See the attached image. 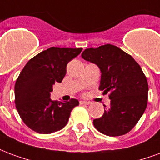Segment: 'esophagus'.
<instances>
[{"label":"esophagus","instance_id":"34e87169","mask_svg":"<svg viewBox=\"0 0 160 160\" xmlns=\"http://www.w3.org/2000/svg\"><path fill=\"white\" fill-rule=\"evenodd\" d=\"M80 103L81 105H90V104H91V102H85V101H81V102H80Z\"/></svg>","mask_w":160,"mask_h":160}]
</instances>
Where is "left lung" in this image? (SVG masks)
Returning a JSON list of instances; mask_svg holds the SVG:
<instances>
[{
    "mask_svg": "<svg viewBox=\"0 0 160 160\" xmlns=\"http://www.w3.org/2000/svg\"><path fill=\"white\" fill-rule=\"evenodd\" d=\"M81 56L99 67L100 91L110 93V106L104 107L102 118L94 119V126L111 137L128 133L138 123L148 104V81L141 67L130 54L112 44L86 48Z\"/></svg>",
    "mask_w": 160,
    "mask_h": 160,
    "instance_id": "obj_1",
    "label": "left lung"
}]
</instances>
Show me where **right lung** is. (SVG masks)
I'll list each match as a JSON object with an SVG mask.
<instances>
[{
	"label": "right lung",
	"instance_id": "1",
	"mask_svg": "<svg viewBox=\"0 0 160 160\" xmlns=\"http://www.w3.org/2000/svg\"><path fill=\"white\" fill-rule=\"evenodd\" d=\"M82 48H48L27 63L15 84V104L23 122L36 132L48 134L62 129L69 121L76 99L56 102L50 98L53 85L60 83L69 61Z\"/></svg>",
	"mask_w": 160,
	"mask_h": 160
}]
</instances>
